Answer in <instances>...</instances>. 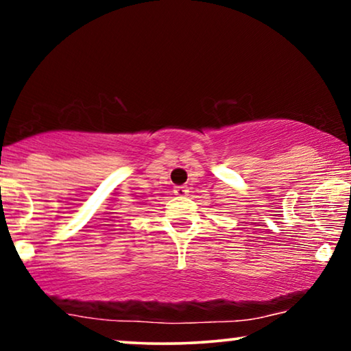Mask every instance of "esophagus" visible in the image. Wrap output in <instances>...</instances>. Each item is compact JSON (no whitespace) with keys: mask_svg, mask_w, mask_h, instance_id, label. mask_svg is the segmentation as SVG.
I'll list each match as a JSON object with an SVG mask.
<instances>
[{"mask_svg":"<svg viewBox=\"0 0 351 351\" xmlns=\"http://www.w3.org/2000/svg\"><path fill=\"white\" fill-rule=\"evenodd\" d=\"M174 193L179 195V196H186V193H189V186L186 185H179L176 186L174 189Z\"/></svg>","mask_w":351,"mask_h":351,"instance_id":"34e87169","label":"esophagus"}]
</instances>
